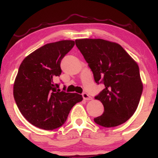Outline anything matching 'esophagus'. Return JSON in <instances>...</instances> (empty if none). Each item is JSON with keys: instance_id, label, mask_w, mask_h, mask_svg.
<instances>
[{"instance_id": "esophagus-1", "label": "esophagus", "mask_w": 158, "mask_h": 158, "mask_svg": "<svg viewBox=\"0 0 158 158\" xmlns=\"http://www.w3.org/2000/svg\"><path fill=\"white\" fill-rule=\"evenodd\" d=\"M82 97L85 100H91L92 99V97H90L89 94H88L87 93H83Z\"/></svg>"}]
</instances>
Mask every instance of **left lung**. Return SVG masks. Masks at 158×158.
Returning a JSON list of instances; mask_svg holds the SVG:
<instances>
[{
    "label": "left lung",
    "instance_id": "8db88e82",
    "mask_svg": "<svg viewBox=\"0 0 158 158\" xmlns=\"http://www.w3.org/2000/svg\"><path fill=\"white\" fill-rule=\"evenodd\" d=\"M75 41L93 72L94 80L105 85L95 97L102 103L104 112L94 118V122L106 128L126 122L137 110L143 92L137 62L115 42L100 39Z\"/></svg>",
    "mask_w": 158,
    "mask_h": 158
}]
</instances>
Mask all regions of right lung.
Masks as SVG:
<instances>
[{
	"instance_id": "add662e5",
	"label": "right lung",
	"mask_w": 158,
	"mask_h": 158,
	"mask_svg": "<svg viewBox=\"0 0 158 158\" xmlns=\"http://www.w3.org/2000/svg\"><path fill=\"white\" fill-rule=\"evenodd\" d=\"M75 41L50 43L32 52L20 65L13 86L14 99L24 118L38 128L53 130L65 123L74 105L82 96L66 93L53 82L61 75V59Z\"/></svg>"
}]
</instances>
